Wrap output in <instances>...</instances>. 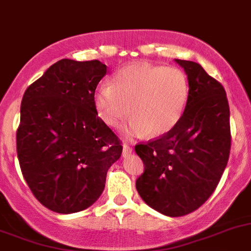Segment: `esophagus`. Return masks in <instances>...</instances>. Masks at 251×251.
I'll return each mask as SVG.
<instances>
[{"label":"esophagus","mask_w":251,"mask_h":251,"mask_svg":"<svg viewBox=\"0 0 251 251\" xmlns=\"http://www.w3.org/2000/svg\"><path fill=\"white\" fill-rule=\"evenodd\" d=\"M131 152H132V147L128 146L127 144H124L123 145V154H124V156H127V154H130Z\"/></svg>","instance_id":"esophagus-1"}]
</instances>
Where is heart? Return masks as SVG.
Wrapping results in <instances>:
<instances>
[{
    "label": "heart",
    "mask_w": 251,
    "mask_h": 251,
    "mask_svg": "<svg viewBox=\"0 0 251 251\" xmlns=\"http://www.w3.org/2000/svg\"><path fill=\"white\" fill-rule=\"evenodd\" d=\"M188 98L189 81L181 69L140 63L119 70L112 85L100 84L94 104L110 127H120L131 115L128 133L154 139L176 127Z\"/></svg>",
    "instance_id": "b5f03b06"
}]
</instances>
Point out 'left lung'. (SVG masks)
Segmentation results:
<instances>
[{
  "label": "left lung",
  "mask_w": 251,
  "mask_h": 251,
  "mask_svg": "<svg viewBox=\"0 0 251 251\" xmlns=\"http://www.w3.org/2000/svg\"><path fill=\"white\" fill-rule=\"evenodd\" d=\"M189 81L186 110L163 136L137 144L145 166L140 197L154 210L182 217L201 207L221 181L230 153V112L223 85L198 63L176 59Z\"/></svg>",
  "instance_id": "left-lung-1"
}]
</instances>
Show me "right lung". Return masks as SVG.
Masks as SVG:
<instances>
[{"label":"right lung","instance_id":"add662e5","mask_svg":"<svg viewBox=\"0 0 251 251\" xmlns=\"http://www.w3.org/2000/svg\"><path fill=\"white\" fill-rule=\"evenodd\" d=\"M106 74L99 60L62 59L25 91L16 133L21 171L33 196L53 212L90 207L102 193L121 141L98 116L94 95Z\"/></svg>","mask_w":251,"mask_h":251}]
</instances>
